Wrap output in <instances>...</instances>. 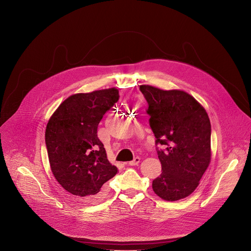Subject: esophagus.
<instances>
[{
  "instance_id": "1",
  "label": "esophagus",
  "mask_w": 251,
  "mask_h": 251,
  "mask_svg": "<svg viewBox=\"0 0 251 251\" xmlns=\"http://www.w3.org/2000/svg\"><path fill=\"white\" fill-rule=\"evenodd\" d=\"M140 160L141 159L139 157H136V158H134L133 161H130L128 164H129V166H136V165H138L140 163Z\"/></svg>"
}]
</instances>
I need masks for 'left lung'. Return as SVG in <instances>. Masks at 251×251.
<instances>
[{"label": "left lung", "mask_w": 251, "mask_h": 251, "mask_svg": "<svg viewBox=\"0 0 251 251\" xmlns=\"http://www.w3.org/2000/svg\"><path fill=\"white\" fill-rule=\"evenodd\" d=\"M148 102L162 174L153 181L157 196L174 201L190 196L210 163V122L203 107L182 90L141 85Z\"/></svg>", "instance_id": "1"}]
</instances>
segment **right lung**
Returning <instances> with one entry per match:
<instances>
[{"label": "right lung", "instance_id": "1", "mask_svg": "<svg viewBox=\"0 0 251 251\" xmlns=\"http://www.w3.org/2000/svg\"><path fill=\"white\" fill-rule=\"evenodd\" d=\"M118 99L114 87L74 94L58 106L47 125L51 172L65 191L85 202L99 201L106 194L105 183L118 172L97 137L99 122Z\"/></svg>", "mask_w": 251, "mask_h": 251}]
</instances>
